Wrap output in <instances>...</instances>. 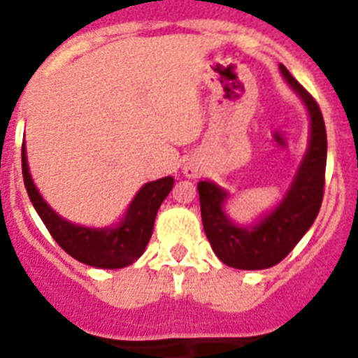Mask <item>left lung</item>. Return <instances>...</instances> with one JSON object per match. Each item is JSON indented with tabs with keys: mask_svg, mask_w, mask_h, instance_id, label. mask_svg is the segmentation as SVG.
Masks as SVG:
<instances>
[{
	"mask_svg": "<svg viewBox=\"0 0 358 358\" xmlns=\"http://www.w3.org/2000/svg\"><path fill=\"white\" fill-rule=\"evenodd\" d=\"M289 85L310 113V143L301 166L280 206L252 227L231 222L222 210L227 194L210 181H199L202 226L215 255L229 267L258 271L280 264L303 238L321 208L327 172V127L314 96L280 66Z\"/></svg>",
	"mask_w": 358,
	"mask_h": 358,
	"instance_id": "obj_1",
	"label": "left lung"
}]
</instances>
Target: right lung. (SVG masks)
Here are the masks:
<instances>
[{
    "instance_id": "right-lung-1",
    "label": "right lung",
    "mask_w": 358,
    "mask_h": 358,
    "mask_svg": "<svg viewBox=\"0 0 358 358\" xmlns=\"http://www.w3.org/2000/svg\"><path fill=\"white\" fill-rule=\"evenodd\" d=\"M21 164H23V179L28 197L53 240L75 260L98 268L127 267L143 255L152 236L157 210L173 186L172 177L147 182L131 202L127 215L118 226L91 229L59 217L41 197L28 172L24 143L21 148Z\"/></svg>"
}]
</instances>
